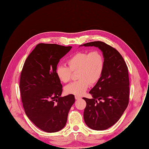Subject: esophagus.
Returning <instances> with one entry per match:
<instances>
[{
    "mask_svg": "<svg viewBox=\"0 0 149 149\" xmlns=\"http://www.w3.org/2000/svg\"><path fill=\"white\" fill-rule=\"evenodd\" d=\"M81 97H79V96H78V95H75V99L76 100H80V99H81Z\"/></svg>",
    "mask_w": 149,
    "mask_h": 149,
    "instance_id": "obj_1",
    "label": "esophagus"
}]
</instances>
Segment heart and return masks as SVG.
Masks as SVG:
<instances>
[{
	"mask_svg": "<svg viewBox=\"0 0 149 149\" xmlns=\"http://www.w3.org/2000/svg\"><path fill=\"white\" fill-rule=\"evenodd\" d=\"M68 68L58 65L56 74L59 80L66 83L70 81L72 73H77L78 80L71 83L65 87L68 94L83 95L90 85L97 83L100 79L104 68V59L102 53L98 50L90 52L80 51L67 60Z\"/></svg>",
	"mask_w": 149,
	"mask_h": 149,
	"instance_id": "heart-1",
	"label": "heart"
}]
</instances>
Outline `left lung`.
<instances>
[{
    "label": "left lung",
    "instance_id": "8db88e82",
    "mask_svg": "<svg viewBox=\"0 0 149 149\" xmlns=\"http://www.w3.org/2000/svg\"><path fill=\"white\" fill-rule=\"evenodd\" d=\"M82 45L98 47L104 58L102 76L89 92L93 98H83L86 102L84 120L92 129L105 130L118 121L128 105L127 66L119 52L104 42L94 41Z\"/></svg>",
    "mask_w": 149,
    "mask_h": 149
}]
</instances>
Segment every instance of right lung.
<instances>
[{"label":"right lung","instance_id":"add662e5","mask_svg":"<svg viewBox=\"0 0 149 149\" xmlns=\"http://www.w3.org/2000/svg\"><path fill=\"white\" fill-rule=\"evenodd\" d=\"M72 48L55 44L40 43L27 58L20 80L26 114L38 128L49 133L65 126L74 95L61 97L62 85L56 74L59 60Z\"/></svg>","mask_w":149,"mask_h":149}]
</instances>
